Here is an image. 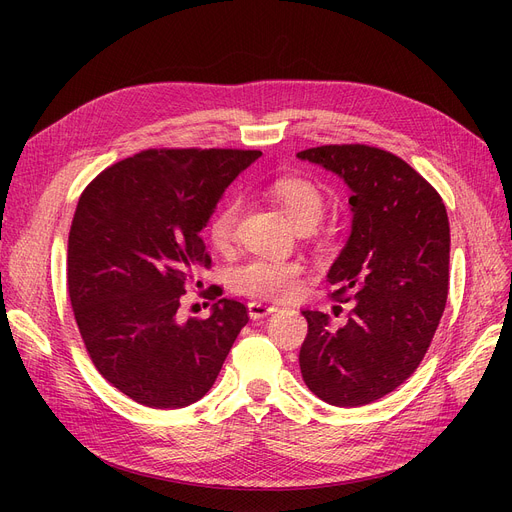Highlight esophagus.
<instances>
[{
  "label": "esophagus",
  "instance_id": "obj_1",
  "mask_svg": "<svg viewBox=\"0 0 512 512\" xmlns=\"http://www.w3.org/2000/svg\"><path fill=\"white\" fill-rule=\"evenodd\" d=\"M267 313H270L267 305H263V303H249V315L251 317H265Z\"/></svg>",
  "mask_w": 512,
  "mask_h": 512
}]
</instances>
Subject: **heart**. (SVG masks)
<instances>
[{
	"mask_svg": "<svg viewBox=\"0 0 512 512\" xmlns=\"http://www.w3.org/2000/svg\"><path fill=\"white\" fill-rule=\"evenodd\" d=\"M245 286L255 292L257 297L276 303H294L299 299V276L272 263L253 265Z\"/></svg>",
	"mask_w": 512,
	"mask_h": 512,
	"instance_id": "heart-1",
	"label": "heart"
}]
</instances>
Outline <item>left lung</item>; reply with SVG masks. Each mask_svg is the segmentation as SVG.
I'll return each instance as SVG.
<instances>
[{"label":"left lung","instance_id":"1","mask_svg":"<svg viewBox=\"0 0 512 512\" xmlns=\"http://www.w3.org/2000/svg\"><path fill=\"white\" fill-rule=\"evenodd\" d=\"M242 170L226 149L143 151L78 199L68 236L76 326L97 371L139 405L201 400L247 326V307L215 286L193 313L180 309L197 270L211 265L201 232Z\"/></svg>","mask_w":512,"mask_h":512}]
</instances>
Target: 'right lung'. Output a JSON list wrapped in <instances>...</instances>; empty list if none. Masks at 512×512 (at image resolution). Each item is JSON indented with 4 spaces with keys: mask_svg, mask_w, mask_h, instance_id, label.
Segmentation results:
<instances>
[{
    "mask_svg": "<svg viewBox=\"0 0 512 512\" xmlns=\"http://www.w3.org/2000/svg\"><path fill=\"white\" fill-rule=\"evenodd\" d=\"M297 157L338 176L353 213L328 274L344 309L303 311L301 373L328 405L363 407L409 378L438 330L448 297L446 207L407 161L382 149L326 145Z\"/></svg>",
    "mask_w": 512,
    "mask_h": 512,
    "instance_id": "right-lung-1",
    "label": "right lung"
}]
</instances>
